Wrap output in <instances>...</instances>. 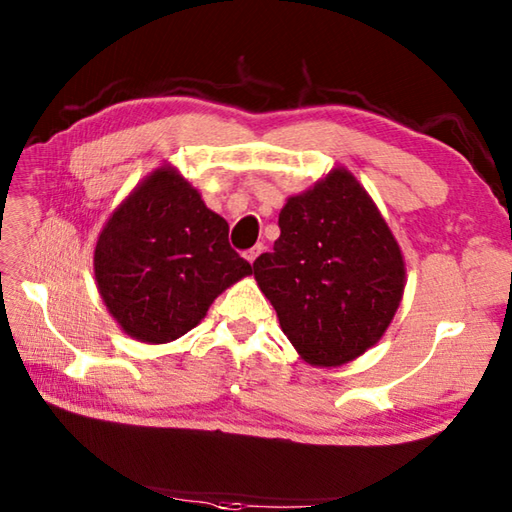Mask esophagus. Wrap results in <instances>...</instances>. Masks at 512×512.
Listing matches in <instances>:
<instances>
[{
	"instance_id": "obj_1",
	"label": "esophagus",
	"mask_w": 512,
	"mask_h": 512,
	"mask_svg": "<svg viewBox=\"0 0 512 512\" xmlns=\"http://www.w3.org/2000/svg\"><path fill=\"white\" fill-rule=\"evenodd\" d=\"M262 250H264V244H257V246H253V248H250V250H246V253H244V257L248 259V262H250V264H253V262H255V259H257L259 255H262Z\"/></svg>"
}]
</instances>
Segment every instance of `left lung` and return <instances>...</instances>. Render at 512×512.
<instances>
[{"label":"left lung","instance_id":"left-lung-1","mask_svg":"<svg viewBox=\"0 0 512 512\" xmlns=\"http://www.w3.org/2000/svg\"><path fill=\"white\" fill-rule=\"evenodd\" d=\"M255 279L303 361L339 367L380 341L405 292V259L350 171L332 169L279 213Z\"/></svg>","mask_w":512,"mask_h":512}]
</instances>
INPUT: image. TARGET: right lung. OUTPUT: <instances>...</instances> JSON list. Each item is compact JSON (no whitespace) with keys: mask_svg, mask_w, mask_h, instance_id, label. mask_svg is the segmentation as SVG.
<instances>
[{"mask_svg":"<svg viewBox=\"0 0 512 512\" xmlns=\"http://www.w3.org/2000/svg\"><path fill=\"white\" fill-rule=\"evenodd\" d=\"M246 275L224 217L206 209L178 169L160 167L118 204L94 248V277L116 323L143 343L198 325L217 295Z\"/></svg>","mask_w":512,"mask_h":512,"instance_id":"right-lung-1","label":"right lung"}]
</instances>
